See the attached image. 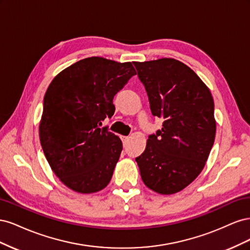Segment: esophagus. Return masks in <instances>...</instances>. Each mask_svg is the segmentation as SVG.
Instances as JSON below:
<instances>
[{
	"label": "esophagus",
	"mask_w": 250,
	"mask_h": 250,
	"mask_svg": "<svg viewBox=\"0 0 250 250\" xmlns=\"http://www.w3.org/2000/svg\"><path fill=\"white\" fill-rule=\"evenodd\" d=\"M121 139H122V142H123L124 145L128 142V140H129V138H128V137H121Z\"/></svg>",
	"instance_id": "34e87169"
}]
</instances>
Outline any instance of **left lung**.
<instances>
[{"label": "left lung", "instance_id": "8db88e82", "mask_svg": "<svg viewBox=\"0 0 250 250\" xmlns=\"http://www.w3.org/2000/svg\"><path fill=\"white\" fill-rule=\"evenodd\" d=\"M152 115L163 127L135 158L141 177L156 193H177L202 171L216 135L214 100L196 73L173 58L133 62Z\"/></svg>", "mask_w": 250, "mask_h": 250}]
</instances>
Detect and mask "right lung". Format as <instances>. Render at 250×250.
Instances as JSON below:
<instances>
[{
	"label": "right lung",
	"instance_id": "obj_1",
	"mask_svg": "<svg viewBox=\"0 0 250 250\" xmlns=\"http://www.w3.org/2000/svg\"><path fill=\"white\" fill-rule=\"evenodd\" d=\"M135 74L131 62L88 57L50 83L40 140L51 169L73 191L95 193L109 184L123 146L100 126L115 113L113 97Z\"/></svg>",
	"mask_w": 250,
	"mask_h": 250
}]
</instances>
